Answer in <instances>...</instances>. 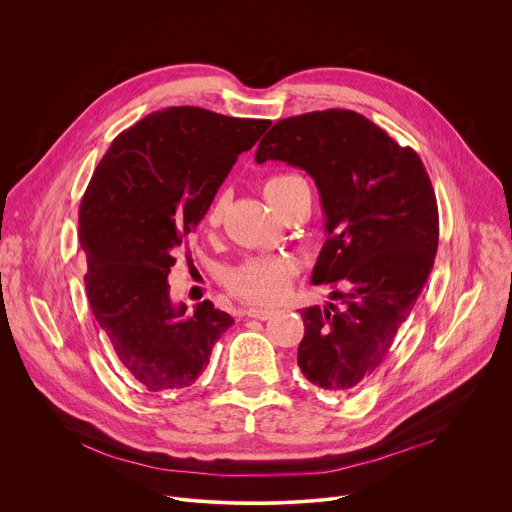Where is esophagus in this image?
I'll use <instances>...</instances> for the list:
<instances>
[{
	"instance_id": "1",
	"label": "esophagus",
	"mask_w": 512,
	"mask_h": 512,
	"mask_svg": "<svg viewBox=\"0 0 512 512\" xmlns=\"http://www.w3.org/2000/svg\"><path fill=\"white\" fill-rule=\"evenodd\" d=\"M245 315L247 317H255V319H261V321H265V319H269L271 315H273V309H261V307H249L247 311H245Z\"/></svg>"
}]
</instances>
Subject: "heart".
<instances>
[{"instance_id": "1", "label": "heart", "mask_w": 512, "mask_h": 512, "mask_svg": "<svg viewBox=\"0 0 512 512\" xmlns=\"http://www.w3.org/2000/svg\"><path fill=\"white\" fill-rule=\"evenodd\" d=\"M305 181L297 175L283 173L273 175L263 183V195L271 203V207L283 215L291 195ZM225 217V197L213 199L205 213V225L209 229H217ZM295 275L293 261L285 257H255L247 259L239 267H235L227 277L229 291L255 305H271L285 297L291 287V279Z\"/></svg>"}]
</instances>
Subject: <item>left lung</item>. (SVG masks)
<instances>
[{
	"instance_id": "8db88e82",
	"label": "left lung",
	"mask_w": 512,
	"mask_h": 512,
	"mask_svg": "<svg viewBox=\"0 0 512 512\" xmlns=\"http://www.w3.org/2000/svg\"><path fill=\"white\" fill-rule=\"evenodd\" d=\"M255 160H283L315 181L327 239L313 285L329 303L301 309V374L329 392L362 386L386 360L414 309L438 249V205L426 168L366 116L329 108L275 122Z\"/></svg>"
}]
</instances>
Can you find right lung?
<instances>
[{
    "label": "right lung",
    "instance_id": "right-lung-1",
    "mask_svg": "<svg viewBox=\"0 0 512 512\" xmlns=\"http://www.w3.org/2000/svg\"><path fill=\"white\" fill-rule=\"evenodd\" d=\"M269 124L170 106L118 134L94 170L78 217L86 293L118 362L146 392L193 386L235 323L209 299L187 315L170 301L168 273L237 156Z\"/></svg>",
    "mask_w": 512,
    "mask_h": 512
}]
</instances>
